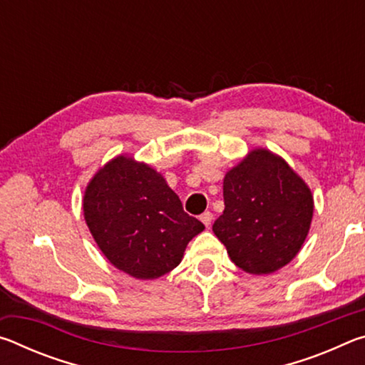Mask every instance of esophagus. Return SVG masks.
<instances>
[{
  "label": "esophagus",
  "instance_id": "1",
  "mask_svg": "<svg viewBox=\"0 0 365 365\" xmlns=\"http://www.w3.org/2000/svg\"><path fill=\"white\" fill-rule=\"evenodd\" d=\"M200 220H201L202 224H205L206 227H209V225H211V222H212V214H211V212H205V214H202L201 217H200Z\"/></svg>",
  "mask_w": 365,
  "mask_h": 365
}]
</instances>
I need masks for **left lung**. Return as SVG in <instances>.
I'll return each instance as SVG.
<instances>
[{"mask_svg": "<svg viewBox=\"0 0 365 365\" xmlns=\"http://www.w3.org/2000/svg\"><path fill=\"white\" fill-rule=\"evenodd\" d=\"M224 205L212 230L232 262L252 275L274 274L292 262L314 214L307 183L265 148L251 150L227 172Z\"/></svg>", "mask_w": 365, "mask_h": 365, "instance_id": "left-lung-1", "label": "left lung"}]
</instances>
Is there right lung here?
Returning <instances> with one entry per match:
<instances>
[{
    "instance_id": "add662e5",
    "label": "right lung",
    "mask_w": 365,
    "mask_h": 365,
    "mask_svg": "<svg viewBox=\"0 0 365 365\" xmlns=\"http://www.w3.org/2000/svg\"><path fill=\"white\" fill-rule=\"evenodd\" d=\"M83 217L98 248L133 279H159L182 262L205 230L150 164L119 154L98 169L83 193Z\"/></svg>"
}]
</instances>
